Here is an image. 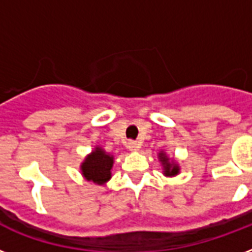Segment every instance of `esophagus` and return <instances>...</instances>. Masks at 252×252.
<instances>
[{
	"label": "esophagus",
	"instance_id": "34e87169",
	"mask_svg": "<svg viewBox=\"0 0 252 252\" xmlns=\"http://www.w3.org/2000/svg\"><path fill=\"white\" fill-rule=\"evenodd\" d=\"M126 148L130 150V152H136V150L140 149V144L137 141H129L126 144Z\"/></svg>",
	"mask_w": 252,
	"mask_h": 252
}]
</instances>
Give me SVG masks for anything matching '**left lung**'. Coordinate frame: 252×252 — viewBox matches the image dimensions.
Segmentation results:
<instances>
[{
	"instance_id": "left-lung-1",
	"label": "left lung",
	"mask_w": 252,
	"mask_h": 252,
	"mask_svg": "<svg viewBox=\"0 0 252 252\" xmlns=\"http://www.w3.org/2000/svg\"><path fill=\"white\" fill-rule=\"evenodd\" d=\"M158 158H159V161H161L162 166H163V174L166 176H175L179 174V166L176 163L175 161H170V158L166 156V153L161 152V153L158 154Z\"/></svg>"
}]
</instances>
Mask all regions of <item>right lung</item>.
I'll return each mask as SVG.
<instances>
[{"instance_id": "add662e5", "label": "right lung", "mask_w": 252, "mask_h": 252, "mask_svg": "<svg viewBox=\"0 0 252 252\" xmlns=\"http://www.w3.org/2000/svg\"><path fill=\"white\" fill-rule=\"evenodd\" d=\"M112 166L114 156L107 154L100 146H95V149L81 163V171L85 179L102 186L111 179Z\"/></svg>"}]
</instances>
